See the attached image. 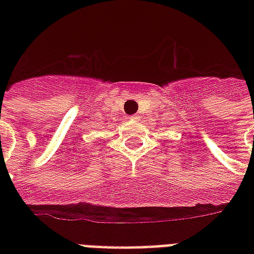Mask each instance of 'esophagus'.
Returning a JSON list of instances; mask_svg holds the SVG:
<instances>
[{"mask_svg":"<svg viewBox=\"0 0 254 254\" xmlns=\"http://www.w3.org/2000/svg\"><path fill=\"white\" fill-rule=\"evenodd\" d=\"M140 117L138 116H130V120H133V121H136V120H138Z\"/></svg>","mask_w":254,"mask_h":254,"instance_id":"1","label":"esophagus"}]
</instances>
